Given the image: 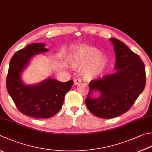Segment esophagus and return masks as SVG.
Masks as SVG:
<instances>
[{"mask_svg": "<svg viewBox=\"0 0 152 152\" xmlns=\"http://www.w3.org/2000/svg\"><path fill=\"white\" fill-rule=\"evenodd\" d=\"M81 82H82V80L80 79V78H78L74 79V86H78Z\"/></svg>", "mask_w": 152, "mask_h": 152, "instance_id": "34e87169", "label": "esophagus"}]
</instances>
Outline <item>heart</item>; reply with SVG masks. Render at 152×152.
Masks as SVG:
<instances>
[{
	"instance_id": "heart-1",
	"label": "heart",
	"mask_w": 152,
	"mask_h": 152,
	"mask_svg": "<svg viewBox=\"0 0 152 152\" xmlns=\"http://www.w3.org/2000/svg\"><path fill=\"white\" fill-rule=\"evenodd\" d=\"M99 55V51L94 47H81L72 55V66L81 68L87 64L83 71V76L87 80L93 79L99 75L107 66L106 58Z\"/></svg>"
}]
</instances>
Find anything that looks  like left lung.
Here are the masks:
<instances>
[{"mask_svg":"<svg viewBox=\"0 0 152 152\" xmlns=\"http://www.w3.org/2000/svg\"><path fill=\"white\" fill-rule=\"evenodd\" d=\"M110 41L116 55V72L90 81L85 101L92 113L102 118L117 117L129 111L143 91L146 82L145 66L140 57L121 41L116 38ZM95 91L101 93L99 98L92 97Z\"/></svg>","mask_w":152,"mask_h":152,"instance_id":"1","label":"left lung"}]
</instances>
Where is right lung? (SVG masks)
<instances>
[{
	"mask_svg": "<svg viewBox=\"0 0 152 152\" xmlns=\"http://www.w3.org/2000/svg\"><path fill=\"white\" fill-rule=\"evenodd\" d=\"M44 43H32L12 56L9 64L7 88L15 105L23 115L37 118L51 117L59 111L73 80L61 82L49 78L35 86H25L20 74L32 56L46 52Z\"/></svg>",
	"mask_w": 152,
	"mask_h": 152,
	"instance_id": "add662e5",
	"label": "right lung"
}]
</instances>
